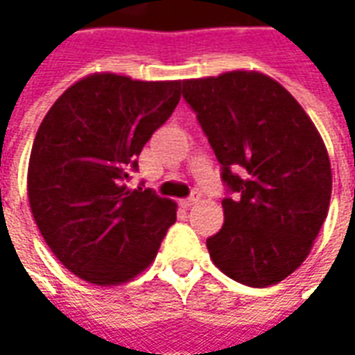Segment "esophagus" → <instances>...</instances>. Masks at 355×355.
Segmentation results:
<instances>
[{
    "instance_id": "esophagus-1",
    "label": "esophagus",
    "mask_w": 355,
    "mask_h": 355,
    "mask_svg": "<svg viewBox=\"0 0 355 355\" xmlns=\"http://www.w3.org/2000/svg\"><path fill=\"white\" fill-rule=\"evenodd\" d=\"M198 201H199V196H198V193H191L189 198L182 199V205H184V207H191V205H196Z\"/></svg>"
}]
</instances>
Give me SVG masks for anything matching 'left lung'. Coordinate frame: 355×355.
I'll use <instances>...</instances> for the list:
<instances>
[{"mask_svg": "<svg viewBox=\"0 0 355 355\" xmlns=\"http://www.w3.org/2000/svg\"><path fill=\"white\" fill-rule=\"evenodd\" d=\"M184 98L235 193L207 239L213 265L247 286L277 284L304 263L328 215L332 170L320 132L288 90L257 71L184 80Z\"/></svg>", "mask_w": 355, "mask_h": 355, "instance_id": "left-lung-1", "label": "left lung"}]
</instances>
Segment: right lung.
<instances>
[{
  "mask_svg": "<svg viewBox=\"0 0 355 355\" xmlns=\"http://www.w3.org/2000/svg\"><path fill=\"white\" fill-rule=\"evenodd\" d=\"M180 98L182 80L94 73L43 118L27 170L29 205L49 249L78 279L116 286L156 259L178 203L130 189V171Z\"/></svg>",
  "mask_w": 355,
  "mask_h": 355,
  "instance_id": "right-lung-1",
  "label": "right lung"
}]
</instances>
